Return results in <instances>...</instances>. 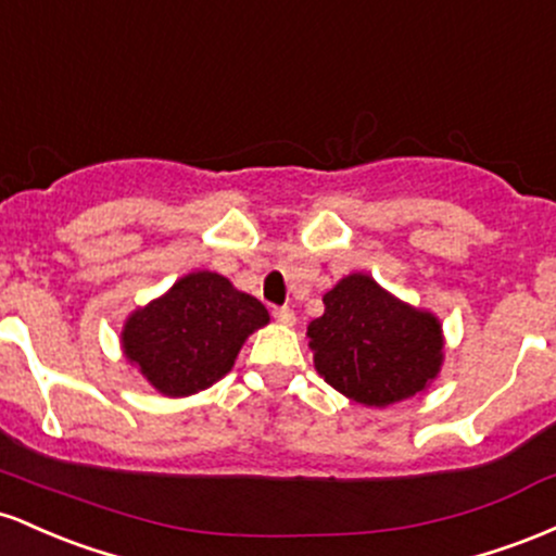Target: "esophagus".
Listing matches in <instances>:
<instances>
[{"instance_id":"1","label":"esophagus","mask_w":556,"mask_h":556,"mask_svg":"<svg viewBox=\"0 0 556 556\" xmlns=\"http://www.w3.org/2000/svg\"><path fill=\"white\" fill-rule=\"evenodd\" d=\"M273 315H276V320L283 323V326H294V323H296V315H294V309H291V307H276V309H273Z\"/></svg>"}]
</instances>
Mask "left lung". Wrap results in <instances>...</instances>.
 <instances>
[{"mask_svg": "<svg viewBox=\"0 0 556 556\" xmlns=\"http://www.w3.org/2000/svg\"><path fill=\"white\" fill-rule=\"evenodd\" d=\"M309 323L315 367L336 391L367 407H386L422 391L441 367V326L407 307L367 276H349L323 296Z\"/></svg>", "mask_w": 556, "mask_h": 556, "instance_id": "obj_1", "label": "left lung"}]
</instances>
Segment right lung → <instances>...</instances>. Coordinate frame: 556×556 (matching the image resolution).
I'll return each instance as SVG.
<instances>
[{
	"instance_id": "right-lung-1",
	"label": "right lung",
	"mask_w": 556,
	"mask_h": 556,
	"mask_svg": "<svg viewBox=\"0 0 556 556\" xmlns=\"http://www.w3.org/2000/svg\"><path fill=\"white\" fill-rule=\"evenodd\" d=\"M270 320L265 304L217 273H191L130 315L126 357L165 396H189L220 380L252 330Z\"/></svg>"
}]
</instances>
